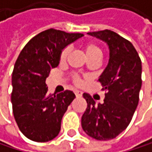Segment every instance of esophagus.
Returning a JSON list of instances; mask_svg holds the SVG:
<instances>
[{
  "label": "esophagus",
  "instance_id": "34e87169",
  "mask_svg": "<svg viewBox=\"0 0 152 152\" xmlns=\"http://www.w3.org/2000/svg\"><path fill=\"white\" fill-rule=\"evenodd\" d=\"M75 94H76V97H81L82 94H83V92L81 91H75Z\"/></svg>",
  "mask_w": 152,
  "mask_h": 152
}]
</instances>
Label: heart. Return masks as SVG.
I'll list each match as a JSON object with an SVG mask.
<instances>
[{
    "label": "heart",
    "mask_w": 152,
    "mask_h": 152,
    "mask_svg": "<svg viewBox=\"0 0 152 152\" xmlns=\"http://www.w3.org/2000/svg\"><path fill=\"white\" fill-rule=\"evenodd\" d=\"M83 49H84V52H85V54L89 59H92V58H98V59H101L102 57V51L100 49V47L98 46L97 44L93 43V42H87L83 45ZM70 53V48L69 46H66L64 47L61 53H60V61L61 62H64L69 54ZM72 79H73V82L76 85H80L81 84V79L80 77L77 76L76 74H73L72 75Z\"/></svg>",
    "instance_id": "b5f03b06"
}]
</instances>
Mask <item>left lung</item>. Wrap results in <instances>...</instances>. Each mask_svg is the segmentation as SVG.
<instances>
[{
  "mask_svg": "<svg viewBox=\"0 0 152 152\" xmlns=\"http://www.w3.org/2000/svg\"><path fill=\"white\" fill-rule=\"evenodd\" d=\"M88 34L105 41L110 53L108 65L99 78L106 91L104 103L96 105L90 94L83 93L87 108L82 128L91 137L106 141L125 130L132 120L142 86V62L132 43L116 32L104 30Z\"/></svg>",
  "mask_w": 152,
  "mask_h": 152,
  "instance_id": "8db88e82",
  "label": "left lung"
}]
</instances>
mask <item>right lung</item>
Listing matches in <instances>:
<instances>
[{
    "mask_svg": "<svg viewBox=\"0 0 152 152\" xmlns=\"http://www.w3.org/2000/svg\"><path fill=\"white\" fill-rule=\"evenodd\" d=\"M83 36L51 28L21 51L12 73L11 103L19 129L30 140L44 142L58 136L61 119L76 96L69 90L48 94L46 77L59 65L61 50Z\"/></svg>",
    "mask_w": 152,
    "mask_h": 152,
    "instance_id": "right-lung-1",
    "label": "right lung"
}]
</instances>
